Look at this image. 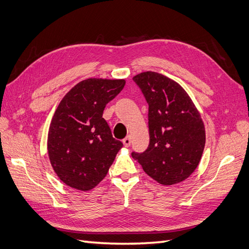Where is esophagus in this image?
<instances>
[{
  "mask_svg": "<svg viewBox=\"0 0 249 249\" xmlns=\"http://www.w3.org/2000/svg\"><path fill=\"white\" fill-rule=\"evenodd\" d=\"M123 143H124V145L125 147H129V146L131 145V136H126V137L123 140Z\"/></svg>",
  "mask_w": 249,
  "mask_h": 249,
  "instance_id": "34e87169",
  "label": "esophagus"
}]
</instances>
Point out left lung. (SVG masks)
<instances>
[{
  "label": "left lung",
  "instance_id": "1",
  "mask_svg": "<svg viewBox=\"0 0 249 249\" xmlns=\"http://www.w3.org/2000/svg\"><path fill=\"white\" fill-rule=\"evenodd\" d=\"M133 80L148 103L149 145L132 153L146 175L164 186L176 185L197 168L206 144L199 111L178 82L155 71L140 72Z\"/></svg>",
  "mask_w": 249,
  "mask_h": 249
}]
</instances>
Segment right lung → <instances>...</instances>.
<instances>
[{"instance_id": "right-lung-1", "label": "right lung", "mask_w": 249, "mask_h": 249, "mask_svg": "<svg viewBox=\"0 0 249 249\" xmlns=\"http://www.w3.org/2000/svg\"><path fill=\"white\" fill-rule=\"evenodd\" d=\"M124 79L89 78L67 92L51 120L48 154L53 169L72 189L89 191L107 176L123 143L112 137L103 112Z\"/></svg>"}]
</instances>
